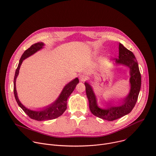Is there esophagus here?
I'll use <instances>...</instances> for the list:
<instances>
[{
  "label": "esophagus",
  "mask_w": 156,
  "mask_h": 156,
  "mask_svg": "<svg viewBox=\"0 0 156 156\" xmlns=\"http://www.w3.org/2000/svg\"><path fill=\"white\" fill-rule=\"evenodd\" d=\"M80 80L81 81V82H84V81H85L86 80H87V77L85 76V75H80Z\"/></svg>",
  "instance_id": "1"
}]
</instances>
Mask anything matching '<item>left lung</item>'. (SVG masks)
Masks as SVG:
<instances>
[{"instance_id": "1", "label": "left lung", "mask_w": 156, "mask_h": 156, "mask_svg": "<svg viewBox=\"0 0 156 156\" xmlns=\"http://www.w3.org/2000/svg\"><path fill=\"white\" fill-rule=\"evenodd\" d=\"M118 64L124 65L130 69L131 90L126 98L121 101L118 106L108 105V108L101 109L97 105L96 96L91 87L85 82L86 93L89 101L90 109L92 114L100 118L114 121L118 119L129 113L134 108L138 98L141 86V76L139 72L137 62L132 51L127 49L121 44L119 45V58L116 60Z\"/></svg>"}]
</instances>
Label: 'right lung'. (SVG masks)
Instances as JSON below:
<instances>
[{
    "mask_svg": "<svg viewBox=\"0 0 156 156\" xmlns=\"http://www.w3.org/2000/svg\"><path fill=\"white\" fill-rule=\"evenodd\" d=\"M44 45V43H42V42H38V43L33 44L30 48H29L24 51V53L22 54L21 58L20 59L19 63L17 66V68L16 69L15 76H14V80H13V93H14V96H15V98L17 104L31 119H33L37 121L50 120V119L57 118L59 116H62L67 108L66 106L67 99L75 90L76 84L79 83V80L78 78H76L71 82H69L68 84H67L64 87L63 91H62L60 96L58 97L57 100H56L53 104L46 107L44 109H41L38 111H32L26 108L23 105H22V103L20 102L18 98L17 93L16 91V78L19 75L20 65L23 60H25L27 57H29V56H31L32 55L34 54L35 52H37L39 50L43 48Z\"/></svg>",
    "mask_w": 156,
    "mask_h": 156,
    "instance_id": "obj_1",
    "label": "right lung"
}]
</instances>
